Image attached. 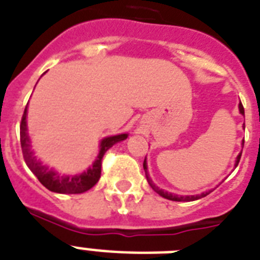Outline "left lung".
I'll use <instances>...</instances> for the list:
<instances>
[{
    "mask_svg": "<svg viewBox=\"0 0 260 260\" xmlns=\"http://www.w3.org/2000/svg\"><path fill=\"white\" fill-rule=\"evenodd\" d=\"M239 111H241L242 115H245V108H243V106H242V103L239 104ZM241 156L242 153L239 154V156L237 157V164H235V167H237L238 164H239V160H241ZM143 167H144V171H145V176H147V180H148V184L150 185V187L153 189L154 191H156L157 194H160L161 197L164 198H167V200H171V201H177V202H181V201H196V200H200V198L202 197H206L210 191H206V193H202V194H198V196H176V194H172V193H168V191H164L162 189H158V187L156 186V185L152 182V180L149 178V174H148V168H147V161L144 160V164H143Z\"/></svg>",
    "mask_w": 260,
    "mask_h": 260,
    "instance_id": "obj_1",
    "label": "left lung"
}]
</instances>
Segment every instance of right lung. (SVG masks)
<instances>
[{
  "instance_id": "right-lung-1",
  "label": "right lung",
  "mask_w": 260,
  "mask_h": 260,
  "mask_svg": "<svg viewBox=\"0 0 260 260\" xmlns=\"http://www.w3.org/2000/svg\"><path fill=\"white\" fill-rule=\"evenodd\" d=\"M26 111H27V106L25 108V112L22 115V120H21V147H22V154L25 158L26 165L29 167L30 171L36 174L39 182L45 187H47L49 190L54 191V193H63V194H79L84 193V191L89 190L93 185L96 184L102 174V160L106 152L112 147L113 144L119 143V141L125 140L128 135H117V136L106 137L104 140L100 143V152L98 156L96 161L93 162V165L87 172H83L79 176H60V174L55 173L52 169H49L47 167L42 165L41 161H38L36 157L32 156V152L30 150L29 144V136L26 134Z\"/></svg>"
}]
</instances>
